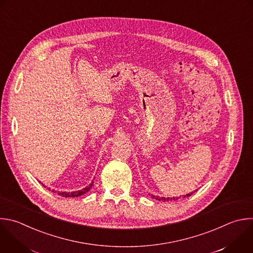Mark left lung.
I'll return each instance as SVG.
<instances>
[{
    "label": "left lung",
    "mask_w": 253,
    "mask_h": 253,
    "mask_svg": "<svg viewBox=\"0 0 253 253\" xmlns=\"http://www.w3.org/2000/svg\"><path fill=\"white\" fill-rule=\"evenodd\" d=\"M195 192H196V191H195ZM192 194H193V193H191V194H188V195L184 196L183 198H186V197H190ZM151 197H152L153 199H155V200H158V201H172V200H174V201H175V200H178V199H180V198H181V197H180V198H167V199H166V198H159V197H157V196H153V195H152Z\"/></svg>",
    "instance_id": "1"
}]
</instances>
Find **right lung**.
Segmentation results:
<instances>
[{"mask_svg":"<svg viewBox=\"0 0 253 253\" xmlns=\"http://www.w3.org/2000/svg\"><path fill=\"white\" fill-rule=\"evenodd\" d=\"M92 185H93V182L88 186V187H85L84 189H82V190H80V191H76V192H71V193H66V192H58V195L59 196H62V197H65V198H74V197H79V196H82V195H84L85 193H87L90 189H91V187H92ZM42 186H44V185H42Z\"/></svg>","mask_w":253,"mask_h":253,"instance_id":"obj_1","label":"right lung"}]
</instances>
